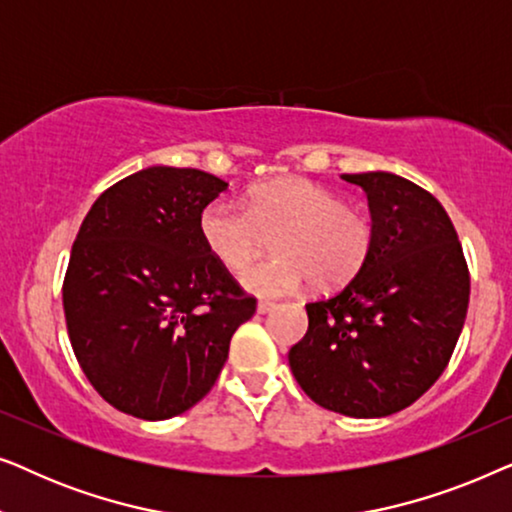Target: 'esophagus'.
Returning <instances> with one entry per match:
<instances>
[{"label": "esophagus", "instance_id": "esophagus-1", "mask_svg": "<svg viewBox=\"0 0 512 512\" xmlns=\"http://www.w3.org/2000/svg\"><path fill=\"white\" fill-rule=\"evenodd\" d=\"M256 310L258 314H268L270 310H275V303H272V300H261V303L256 305Z\"/></svg>", "mask_w": 512, "mask_h": 512}]
</instances>
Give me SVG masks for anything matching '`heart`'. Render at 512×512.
I'll use <instances>...</instances> for the list:
<instances>
[{"label": "heart", "mask_w": 512, "mask_h": 512, "mask_svg": "<svg viewBox=\"0 0 512 512\" xmlns=\"http://www.w3.org/2000/svg\"><path fill=\"white\" fill-rule=\"evenodd\" d=\"M200 237L228 270L256 261L275 236L277 256L251 265L244 289L258 296H286L307 282L317 289L347 284L366 265L373 249V223L338 193L303 177H279L247 193L244 207L212 200L200 212Z\"/></svg>", "instance_id": "b5f03b06"}]
</instances>
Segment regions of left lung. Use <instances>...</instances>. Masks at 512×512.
Returning <instances> with one entry per match:
<instances>
[{"label": "left lung", "mask_w": 512, "mask_h": 512, "mask_svg": "<svg viewBox=\"0 0 512 512\" xmlns=\"http://www.w3.org/2000/svg\"><path fill=\"white\" fill-rule=\"evenodd\" d=\"M373 214V249L356 277L305 305L289 366L321 408L387 417L426 394L464 328L471 275L445 207L389 172L342 174Z\"/></svg>", "instance_id": "1"}]
</instances>
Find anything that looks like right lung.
Segmentation results:
<instances>
[{
  "instance_id": "1",
  "label": "right lung",
  "mask_w": 512,
  "mask_h": 512,
  "mask_svg": "<svg viewBox=\"0 0 512 512\" xmlns=\"http://www.w3.org/2000/svg\"><path fill=\"white\" fill-rule=\"evenodd\" d=\"M228 184L191 167H146L109 186L76 235L62 282L69 342L109 405L170 419L202 401L228 359L249 296L200 237Z\"/></svg>"
}]
</instances>
